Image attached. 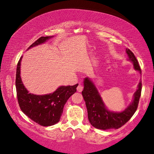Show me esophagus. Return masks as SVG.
<instances>
[{"label":"esophagus","mask_w":154,"mask_h":154,"mask_svg":"<svg viewBox=\"0 0 154 154\" xmlns=\"http://www.w3.org/2000/svg\"><path fill=\"white\" fill-rule=\"evenodd\" d=\"M83 85L82 84H79L78 86L77 87V91L78 92H82L83 91Z\"/></svg>","instance_id":"esophagus-1"}]
</instances>
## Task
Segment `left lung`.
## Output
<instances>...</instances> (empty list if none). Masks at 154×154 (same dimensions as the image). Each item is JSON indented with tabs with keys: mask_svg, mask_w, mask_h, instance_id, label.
Masks as SVG:
<instances>
[{
	"mask_svg": "<svg viewBox=\"0 0 154 154\" xmlns=\"http://www.w3.org/2000/svg\"><path fill=\"white\" fill-rule=\"evenodd\" d=\"M128 60L132 62L135 70L141 74V70L134 53L129 49H126ZM84 88L82 95L85 101L88 119L91 125L97 129H118L122 127L132 117L137 109L141 96L142 83L140 80L137 89L135 92L132 103L122 112L110 111L106 108L94 83L87 77L83 80Z\"/></svg>",
	"mask_w": 154,
	"mask_h": 154,
	"instance_id": "obj_1",
	"label": "left lung"
}]
</instances>
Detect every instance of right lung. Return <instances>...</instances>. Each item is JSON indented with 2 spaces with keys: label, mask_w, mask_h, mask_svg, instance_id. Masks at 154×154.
Returning a JSON list of instances; mask_svg holds the SVG:
<instances>
[{
  "label": "right lung",
  "mask_w": 154,
  "mask_h": 154,
  "mask_svg": "<svg viewBox=\"0 0 154 154\" xmlns=\"http://www.w3.org/2000/svg\"><path fill=\"white\" fill-rule=\"evenodd\" d=\"M51 36H42L31 44L27 50L45 43ZM21 57L17 64L16 72V89L20 108L27 117L44 127L57 123L61 118L63 106L68 99L76 92L78 84L72 86H60L53 93L44 95H36L29 93L23 84L20 76Z\"/></svg>",
  "instance_id": "1"
}]
</instances>
